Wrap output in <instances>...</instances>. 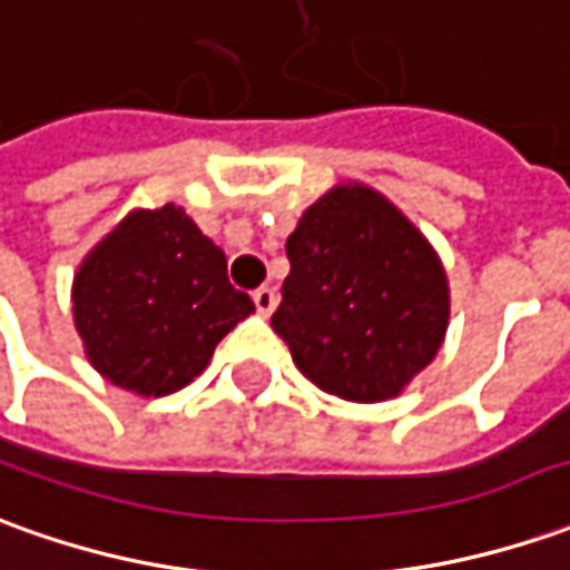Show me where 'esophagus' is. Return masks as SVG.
Wrapping results in <instances>:
<instances>
[{"label":"esophagus","instance_id":"esophagus-1","mask_svg":"<svg viewBox=\"0 0 570 570\" xmlns=\"http://www.w3.org/2000/svg\"><path fill=\"white\" fill-rule=\"evenodd\" d=\"M255 299V308H258V315L268 317L274 308H277V289L274 286H258L253 293Z\"/></svg>","mask_w":570,"mask_h":570}]
</instances>
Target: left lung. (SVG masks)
<instances>
[{"label":"left lung","mask_w":570,"mask_h":570,"mask_svg":"<svg viewBox=\"0 0 570 570\" xmlns=\"http://www.w3.org/2000/svg\"><path fill=\"white\" fill-rule=\"evenodd\" d=\"M286 258L271 327L324 393L381 402L431 365L449 324L446 274L381 193L331 189L289 234Z\"/></svg>","instance_id":"1"}]
</instances>
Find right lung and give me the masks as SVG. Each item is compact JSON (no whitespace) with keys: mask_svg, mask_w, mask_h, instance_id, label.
<instances>
[{"mask_svg":"<svg viewBox=\"0 0 570 570\" xmlns=\"http://www.w3.org/2000/svg\"><path fill=\"white\" fill-rule=\"evenodd\" d=\"M253 312L224 253L177 205L134 212L73 277V324L92 367L139 396L187 386Z\"/></svg>","mask_w":570,"mask_h":570,"instance_id":"right-lung-1","label":"right lung"}]
</instances>
